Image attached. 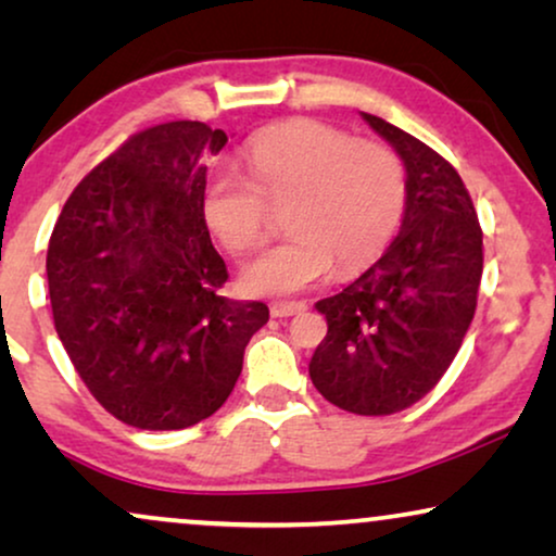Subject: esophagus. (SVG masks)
Listing matches in <instances>:
<instances>
[{"label": "esophagus", "instance_id": "esophagus-1", "mask_svg": "<svg viewBox=\"0 0 556 556\" xmlns=\"http://www.w3.org/2000/svg\"><path fill=\"white\" fill-rule=\"evenodd\" d=\"M306 311V303L303 301H276L270 303V316L273 318H288L295 314H303Z\"/></svg>", "mask_w": 556, "mask_h": 556}]
</instances>
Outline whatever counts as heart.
I'll return each instance as SVG.
<instances>
[{
  "label": "heart",
  "mask_w": 556,
  "mask_h": 556,
  "mask_svg": "<svg viewBox=\"0 0 556 556\" xmlns=\"http://www.w3.org/2000/svg\"><path fill=\"white\" fill-rule=\"evenodd\" d=\"M245 162L250 177L227 169L204 187V223L225 248L245 253L263 238L270 202L286 204L291 232L242 268L245 293H299L333 263L346 276L390 245L405 207V174L390 149L295 118L257 131Z\"/></svg>",
  "instance_id": "1"
}]
</instances>
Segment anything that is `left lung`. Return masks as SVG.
Instances as JSON below:
<instances>
[{"label": "left lung", "instance_id": "left-lung-1", "mask_svg": "<svg viewBox=\"0 0 556 556\" xmlns=\"http://www.w3.org/2000/svg\"><path fill=\"white\" fill-rule=\"evenodd\" d=\"M362 118L405 164V217L369 270L316 303L329 331L308 375L346 413L392 415L422 400L458 354L476 314L483 232L451 162L384 118Z\"/></svg>", "mask_w": 556, "mask_h": 556}]
</instances>
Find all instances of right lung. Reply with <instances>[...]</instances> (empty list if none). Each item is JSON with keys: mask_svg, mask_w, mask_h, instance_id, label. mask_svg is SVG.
I'll use <instances>...</instances> for the list:
<instances>
[{"mask_svg": "<svg viewBox=\"0 0 556 556\" xmlns=\"http://www.w3.org/2000/svg\"><path fill=\"white\" fill-rule=\"evenodd\" d=\"M227 134L169 121L134 134L60 212L48 248L55 331L90 394L139 430H181L217 413L242 371L261 301L219 295L204 159Z\"/></svg>", "mask_w": 556, "mask_h": 556, "instance_id": "right-lung-1", "label": "right lung"}]
</instances>
